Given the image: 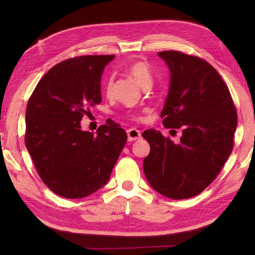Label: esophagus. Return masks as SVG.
Listing matches in <instances>:
<instances>
[{
	"instance_id": "1",
	"label": "esophagus",
	"mask_w": 255,
	"mask_h": 255,
	"mask_svg": "<svg viewBox=\"0 0 255 255\" xmlns=\"http://www.w3.org/2000/svg\"><path fill=\"white\" fill-rule=\"evenodd\" d=\"M127 134H128V140L129 141H132V140H137L140 137H141V133L136 128H130L127 130Z\"/></svg>"
}]
</instances>
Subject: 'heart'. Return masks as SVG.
Segmentation results:
<instances>
[{
    "instance_id": "1",
    "label": "heart",
    "mask_w": 255,
    "mask_h": 255,
    "mask_svg": "<svg viewBox=\"0 0 255 255\" xmlns=\"http://www.w3.org/2000/svg\"><path fill=\"white\" fill-rule=\"evenodd\" d=\"M129 71H130L132 77L138 81V83L142 86V88L147 89L152 84V73L149 66L144 61H136L133 62L130 67H129ZM112 78L108 79L105 83V92L106 94L111 93L112 89Z\"/></svg>"
}]
</instances>
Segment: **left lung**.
Returning <instances> with one entry per match:
<instances>
[{"label":"left lung","instance_id":"1","mask_svg":"<svg viewBox=\"0 0 255 255\" xmlns=\"http://www.w3.org/2000/svg\"><path fill=\"white\" fill-rule=\"evenodd\" d=\"M158 55L171 72L161 117L166 128L181 129L182 136L175 143L155 129L143 131L150 144L143 172L163 196L191 198L213 183L228 160L237 111L228 86L207 61L175 50Z\"/></svg>","mask_w":255,"mask_h":255}]
</instances>
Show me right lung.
Here are the masks:
<instances>
[{
	"mask_svg": "<svg viewBox=\"0 0 255 255\" xmlns=\"http://www.w3.org/2000/svg\"><path fill=\"white\" fill-rule=\"evenodd\" d=\"M114 58L82 56L56 64L27 104L26 148L42 182L59 196L82 198L104 186L127 142L116 123L96 133L82 130L80 123L101 103L102 73Z\"/></svg>",
	"mask_w": 255,
	"mask_h": 255,
	"instance_id": "obj_1",
	"label": "right lung"
}]
</instances>
